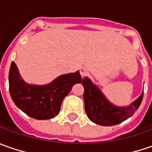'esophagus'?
Masks as SVG:
<instances>
[{"label": "esophagus", "mask_w": 152, "mask_h": 152, "mask_svg": "<svg viewBox=\"0 0 152 152\" xmlns=\"http://www.w3.org/2000/svg\"><path fill=\"white\" fill-rule=\"evenodd\" d=\"M80 74H81V76L82 77H84V76H86L88 74V70L86 69V68H82V69H81V71H80Z\"/></svg>", "instance_id": "esophagus-1"}]
</instances>
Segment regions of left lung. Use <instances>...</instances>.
<instances>
[{
    "label": "left lung",
    "mask_w": 152,
    "mask_h": 152,
    "mask_svg": "<svg viewBox=\"0 0 152 152\" xmlns=\"http://www.w3.org/2000/svg\"><path fill=\"white\" fill-rule=\"evenodd\" d=\"M81 84L84 87L83 100L87 117L93 123L102 126H112L122 123L131 117L140 107L143 99L144 91L140 96L127 107H118L109 102L88 77H85Z\"/></svg>",
    "instance_id": "obj_1"
}]
</instances>
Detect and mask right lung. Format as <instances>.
<instances>
[{"label":"right lung","instance_id":"add662e5","mask_svg":"<svg viewBox=\"0 0 152 152\" xmlns=\"http://www.w3.org/2000/svg\"><path fill=\"white\" fill-rule=\"evenodd\" d=\"M9 91L16 106L27 115L36 119H50L59 114L64 98L72 86L81 83L79 71L58 76L46 85L28 84L19 74L13 61L9 71Z\"/></svg>","mask_w":152,"mask_h":152}]
</instances>
